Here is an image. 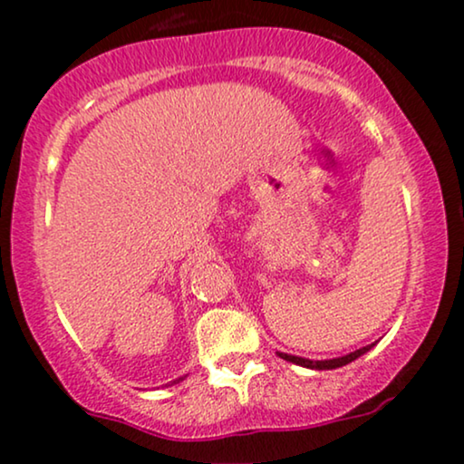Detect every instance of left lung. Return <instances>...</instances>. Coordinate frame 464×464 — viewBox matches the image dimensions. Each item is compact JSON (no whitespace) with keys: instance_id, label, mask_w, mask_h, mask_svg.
<instances>
[{"instance_id":"1","label":"left lung","mask_w":464,"mask_h":464,"mask_svg":"<svg viewBox=\"0 0 464 464\" xmlns=\"http://www.w3.org/2000/svg\"><path fill=\"white\" fill-rule=\"evenodd\" d=\"M372 344H366V347H362L358 351H353V353L349 355H343V358H334V360H307V358H299V355H290V353H279V358H284L287 362H292V364H299V366H305V369H316V371H332V369H340V366L349 364V362L358 360L360 355H364L366 351H369Z\"/></svg>"}]
</instances>
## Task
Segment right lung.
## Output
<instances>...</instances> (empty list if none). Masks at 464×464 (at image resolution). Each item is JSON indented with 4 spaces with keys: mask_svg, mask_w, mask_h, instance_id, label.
<instances>
[{
    "mask_svg": "<svg viewBox=\"0 0 464 464\" xmlns=\"http://www.w3.org/2000/svg\"><path fill=\"white\" fill-rule=\"evenodd\" d=\"M179 382H183V377H179V380H174V382H172V384H179Z\"/></svg>",
    "mask_w": 464,
    "mask_h": 464,
    "instance_id": "1",
    "label": "right lung"
}]
</instances>
